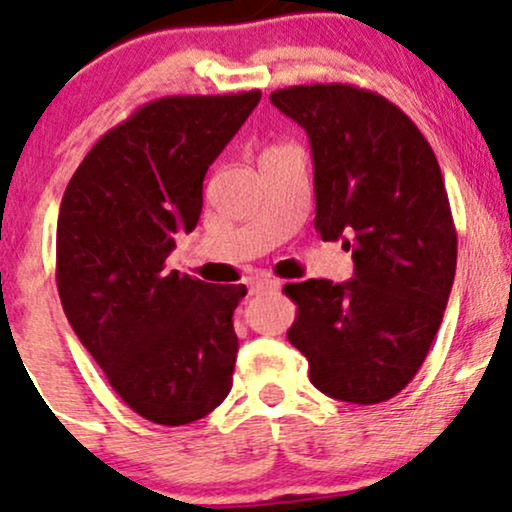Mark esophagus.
<instances>
[{"label": "esophagus", "instance_id": "obj_1", "mask_svg": "<svg viewBox=\"0 0 512 512\" xmlns=\"http://www.w3.org/2000/svg\"><path fill=\"white\" fill-rule=\"evenodd\" d=\"M279 286H282V284H279L277 279L257 277V279H252V282H250V291H252V294H260V291H277Z\"/></svg>", "mask_w": 512, "mask_h": 512}]
</instances>
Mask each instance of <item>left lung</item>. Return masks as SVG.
Masks as SVG:
<instances>
[{"label": "left lung", "mask_w": 512, "mask_h": 512, "mask_svg": "<svg viewBox=\"0 0 512 512\" xmlns=\"http://www.w3.org/2000/svg\"><path fill=\"white\" fill-rule=\"evenodd\" d=\"M308 133L316 230L352 250L345 284H286V338L311 384L345 403L389 401L428 357L457 269V230L437 157L418 126L369 89L299 84L269 94Z\"/></svg>", "instance_id": "8db88e82"}]
</instances>
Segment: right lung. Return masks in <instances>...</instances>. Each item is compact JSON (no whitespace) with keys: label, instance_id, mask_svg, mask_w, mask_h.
<instances>
[{"label":"right lung","instance_id":"obj_1","mask_svg":"<svg viewBox=\"0 0 512 512\" xmlns=\"http://www.w3.org/2000/svg\"><path fill=\"white\" fill-rule=\"evenodd\" d=\"M262 99L162 97L97 140L67 184L55 279L65 316L111 389L145 420L187 425L233 386L243 284L167 272L204 206L206 170Z\"/></svg>","mask_w":512,"mask_h":512}]
</instances>
